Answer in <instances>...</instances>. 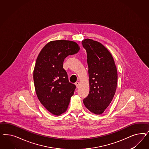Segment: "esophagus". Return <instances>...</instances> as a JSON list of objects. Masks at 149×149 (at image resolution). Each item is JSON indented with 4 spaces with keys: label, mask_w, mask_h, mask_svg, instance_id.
<instances>
[{
    "label": "esophagus",
    "mask_w": 149,
    "mask_h": 149,
    "mask_svg": "<svg viewBox=\"0 0 149 149\" xmlns=\"http://www.w3.org/2000/svg\"><path fill=\"white\" fill-rule=\"evenodd\" d=\"M75 84V85L77 86V88H78L79 87V82H78V81L76 82Z\"/></svg>",
    "instance_id": "34e87169"
}]
</instances>
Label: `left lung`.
Returning <instances> with one entry per match:
<instances>
[{"label": "left lung", "instance_id": "obj_1", "mask_svg": "<svg viewBox=\"0 0 149 149\" xmlns=\"http://www.w3.org/2000/svg\"><path fill=\"white\" fill-rule=\"evenodd\" d=\"M82 44L87 52L90 83L89 93L83 102L91 112L102 114L115 93L117 69L112 55L101 43L86 39Z\"/></svg>", "mask_w": 149, "mask_h": 149}]
</instances>
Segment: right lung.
<instances>
[{
  "label": "right lung",
  "mask_w": 149,
  "mask_h": 149,
  "mask_svg": "<svg viewBox=\"0 0 149 149\" xmlns=\"http://www.w3.org/2000/svg\"><path fill=\"white\" fill-rule=\"evenodd\" d=\"M80 49L72 41H52L41 50L36 59L33 72L36 95L45 108L55 115L67 110L76 88L74 84L69 82L63 68L64 60Z\"/></svg>",
  "instance_id": "add662e5"
}]
</instances>
